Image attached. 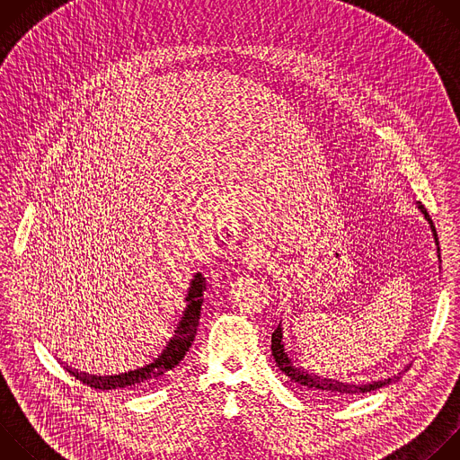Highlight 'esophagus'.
Listing matches in <instances>:
<instances>
[{
    "mask_svg": "<svg viewBox=\"0 0 460 460\" xmlns=\"http://www.w3.org/2000/svg\"><path fill=\"white\" fill-rule=\"evenodd\" d=\"M270 260V251L264 245H251L245 249L243 254V264L249 270H260L268 264Z\"/></svg>",
    "mask_w": 460,
    "mask_h": 460,
    "instance_id": "obj_1",
    "label": "esophagus"
}]
</instances>
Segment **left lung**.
<instances>
[{
    "mask_svg": "<svg viewBox=\"0 0 460 460\" xmlns=\"http://www.w3.org/2000/svg\"><path fill=\"white\" fill-rule=\"evenodd\" d=\"M419 209L420 213L424 215V218L429 222L431 226V231H433V236H435V243H437V252H438V258H440V249H438V238H437V231H435V226H433V220L429 218L426 208L422 204H419ZM271 351H273V358L279 366V369L289 376L293 382L304 385V387H309L313 391H318V393H325V395H332V397H349V395H358V393H367V391H375L382 385H387L391 384L393 380L401 378L402 371L395 376L391 378H384V380H378V382H367V384H348V382H339V380H333V378H323V376H318L314 373H307L304 367L296 366L295 360L291 358L288 348H286V342H284V327L282 323L277 327L275 333L271 335ZM408 369V367H406ZM404 369V371H406Z\"/></svg>",
    "mask_w": 460,
    "mask_h": 460,
    "instance_id": "left-lung-1",
    "label": "left lung"
}]
</instances>
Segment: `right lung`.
<instances>
[{"mask_svg": "<svg viewBox=\"0 0 460 460\" xmlns=\"http://www.w3.org/2000/svg\"><path fill=\"white\" fill-rule=\"evenodd\" d=\"M204 291H206V279L202 277V273H196L192 277V280L189 282V289L183 298V302L187 305L180 316V322L176 323L174 335L165 344L162 353L147 366L130 369L127 373L105 375V376L82 373L69 366H65V369H67L73 376H76L80 382H84L94 389L140 391V389L151 387L160 376H164L167 371H171L174 366H178L180 360L189 351V348L196 337V330H199V323H200Z\"/></svg>", "mask_w": 460, "mask_h": 460, "instance_id": "add662e5", "label": "right lung"}]
</instances>
